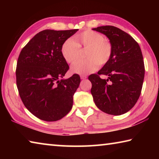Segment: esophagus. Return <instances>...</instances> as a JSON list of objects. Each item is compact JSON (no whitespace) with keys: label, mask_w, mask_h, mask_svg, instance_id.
<instances>
[{"label":"esophagus","mask_w":159,"mask_h":159,"mask_svg":"<svg viewBox=\"0 0 159 159\" xmlns=\"http://www.w3.org/2000/svg\"><path fill=\"white\" fill-rule=\"evenodd\" d=\"M80 79H81L82 80H84L85 79H87V76H85V75H81V76H80Z\"/></svg>","instance_id":"34e87169"}]
</instances>
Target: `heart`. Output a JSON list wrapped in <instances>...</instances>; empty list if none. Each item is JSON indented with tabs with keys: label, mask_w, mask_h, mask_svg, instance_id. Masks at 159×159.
I'll return each instance as SVG.
<instances>
[{
	"label": "heart",
	"mask_w": 159,
	"mask_h": 159,
	"mask_svg": "<svg viewBox=\"0 0 159 159\" xmlns=\"http://www.w3.org/2000/svg\"><path fill=\"white\" fill-rule=\"evenodd\" d=\"M66 40L61 45V53L68 63H73L80 55V49H86L85 60L79 61L72 64L71 71L84 75L92 73L108 62L112 55V45L109 41L98 32L88 30Z\"/></svg>",
	"instance_id": "heart-1"
}]
</instances>
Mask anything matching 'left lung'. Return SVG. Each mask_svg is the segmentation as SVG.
<instances>
[{
  "instance_id": "1",
  "label": "left lung",
  "mask_w": 159,
  "mask_h": 159,
  "mask_svg": "<svg viewBox=\"0 0 159 159\" xmlns=\"http://www.w3.org/2000/svg\"><path fill=\"white\" fill-rule=\"evenodd\" d=\"M105 35L112 45L108 62L88 79L91 94L98 108L108 114L118 116L133 108L138 102L144 78V64L139 44L128 34L114 26L93 29ZM107 76L102 80L99 75Z\"/></svg>"
}]
</instances>
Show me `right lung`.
<instances>
[{"mask_svg": "<svg viewBox=\"0 0 159 159\" xmlns=\"http://www.w3.org/2000/svg\"><path fill=\"white\" fill-rule=\"evenodd\" d=\"M78 30L42 31L20 54L16 69L19 93L26 108L39 119L56 121L72 108L80 79L78 74L63 79L69 67L61 48Z\"/></svg>", "mask_w": 159, "mask_h": 159, "instance_id": "1", "label": "right lung"}]
</instances>
